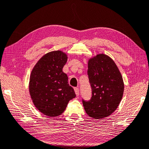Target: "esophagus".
I'll list each match as a JSON object with an SVG mask.
<instances>
[{
    "instance_id": "1",
    "label": "esophagus",
    "mask_w": 149,
    "mask_h": 149,
    "mask_svg": "<svg viewBox=\"0 0 149 149\" xmlns=\"http://www.w3.org/2000/svg\"><path fill=\"white\" fill-rule=\"evenodd\" d=\"M74 91L75 92V94H76V95L79 96V88L75 87V88H74Z\"/></svg>"
}]
</instances>
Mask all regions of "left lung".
Masks as SVG:
<instances>
[{"label":"left lung","instance_id":"left-lung-1","mask_svg":"<svg viewBox=\"0 0 149 149\" xmlns=\"http://www.w3.org/2000/svg\"><path fill=\"white\" fill-rule=\"evenodd\" d=\"M88 75L92 96L83 100L86 113L100 119L108 117L117 109L123 97V77L114 61L104 54H97L88 61Z\"/></svg>","mask_w":149,"mask_h":149}]
</instances>
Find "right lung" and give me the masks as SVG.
Masks as SVG:
<instances>
[{"label": "right lung", "instance_id": "right-lung-1", "mask_svg": "<svg viewBox=\"0 0 149 149\" xmlns=\"http://www.w3.org/2000/svg\"><path fill=\"white\" fill-rule=\"evenodd\" d=\"M68 55L61 50L44 55L32 69L29 92L36 109L49 117H57L65 111L70 100L75 97L63 72Z\"/></svg>", "mask_w": 149, "mask_h": 149}]
</instances>
